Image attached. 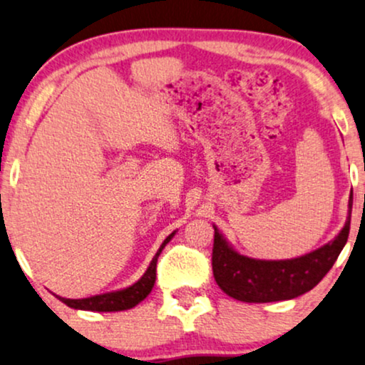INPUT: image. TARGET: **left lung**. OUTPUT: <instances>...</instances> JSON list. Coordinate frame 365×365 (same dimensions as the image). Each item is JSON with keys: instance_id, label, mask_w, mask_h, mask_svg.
I'll return each instance as SVG.
<instances>
[{"instance_id": "obj_1", "label": "left lung", "mask_w": 365, "mask_h": 365, "mask_svg": "<svg viewBox=\"0 0 365 365\" xmlns=\"http://www.w3.org/2000/svg\"><path fill=\"white\" fill-rule=\"evenodd\" d=\"M349 230L350 214L339 236L310 255L286 261H259L237 255L214 227V278L225 294L241 302L269 303L297 298L315 288L329 273L347 242Z\"/></svg>"}]
</instances>
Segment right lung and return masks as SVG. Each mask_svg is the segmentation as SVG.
Segmentation results:
<instances>
[{
  "instance_id": "add662e5",
  "label": "right lung",
  "mask_w": 365,
  "mask_h": 365,
  "mask_svg": "<svg viewBox=\"0 0 365 365\" xmlns=\"http://www.w3.org/2000/svg\"><path fill=\"white\" fill-rule=\"evenodd\" d=\"M172 232L170 236L165 239L163 244H161L158 252H156L153 261L150 262L146 273L141 276V279H138V283L129 286L126 289H121V292L114 293H104V294H96V297L84 298V299H68V298H60L62 303H66L67 307L77 308V310H91V312H121V310H129V308L136 307L138 303L143 302L146 297H148L151 289L155 286L156 279V262H158L160 252L163 251V247L170 242V239L173 237Z\"/></svg>"
}]
</instances>
